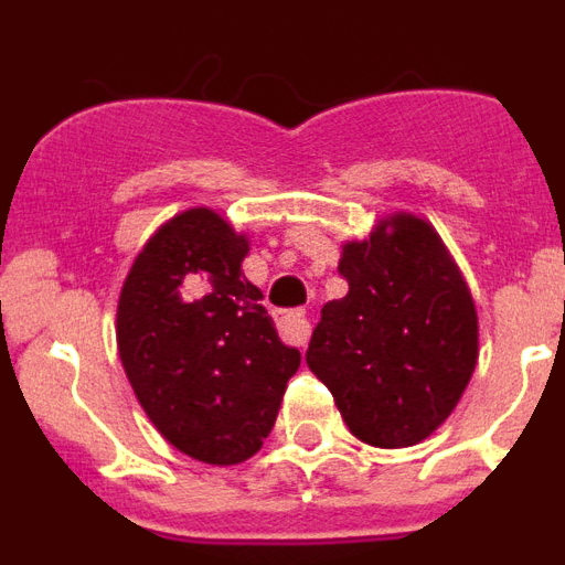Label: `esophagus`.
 <instances>
[{
  "mask_svg": "<svg viewBox=\"0 0 565 565\" xmlns=\"http://www.w3.org/2000/svg\"><path fill=\"white\" fill-rule=\"evenodd\" d=\"M277 326H279V337L286 339V342L297 344V348H306L308 339H311V319L306 317L302 308L279 313Z\"/></svg>",
  "mask_w": 565,
  "mask_h": 565,
  "instance_id": "obj_1",
  "label": "esophagus"
}]
</instances>
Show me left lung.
<instances>
[{
    "mask_svg": "<svg viewBox=\"0 0 565 565\" xmlns=\"http://www.w3.org/2000/svg\"><path fill=\"white\" fill-rule=\"evenodd\" d=\"M348 294L322 308L306 362L359 441L398 450L441 427L478 362V313L461 268L424 217L387 214L348 239Z\"/></svg>",
    "mask_w": 565,
    "mask_h": 565,
    "instance_id": "left-lung-1",
    "label": "left lung"
}]
</instances>
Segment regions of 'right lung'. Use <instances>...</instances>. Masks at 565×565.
<instances>
[{"label":"right lung","mask_w":565,"mask_h":565,"mask_svg":"<svg viewBox=\"0 0 565 565\" xmlns=\"http://www.w3.org/2000/svg\"><path fill=\"white\" fill-rule=\"evenodd\" d=\"M246 254V234L214 209L174 214L135 257L115 317L124 373L154 430L214 467L263 447L299 367L243 277Z\"/></svg>","instance_id":"1"}]
</instances>
